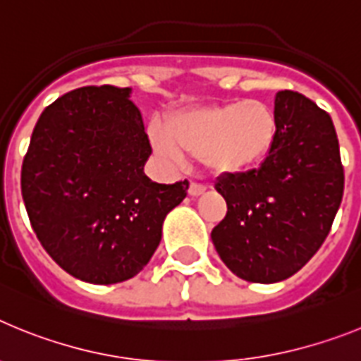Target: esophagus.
<instances>
[{"label": "esophagus", "instance_id": "1", "mask_svg": "<svg viewBox=\"0 0 361 361\" xmlns=\"http://www.w3.org/2000/svg\"><path fill=\"white\" fill-rule=\"evenodd\" d=\"M188 191H190V195H193V197L202 195L204 191H206V184H202V183H193V180H191L190 188H188Z\"/></svg>", "mask_w": 361, "mask_h": 361}]
</instances>
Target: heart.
<instances>
[{"instance_id": "obj_1", "label": "heart", "mask_w": 361, "mask_h": 361, "mask_svg": "<svg viewBox=\"0 0 361 361\" xmlns=\"http://www.w3.org/2000/svg\"><path fill=\"white\" fill-rule=\"evenodd\" d=\"M276 135V117L264 101L209 104L177 111L166 128L152 123L149 137L159 153L180 161L184 153L200 157L215 173H240L269 155Z\"/></svg>"}]
</instances>
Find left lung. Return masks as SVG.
Returning <instances> with one entry per match:
<instances>
[{
  "instance_id": "obj_1",
  "label": "left lung",
  "mask_w": 361,
  "mask_h": 361,
  "mask_svg": "<svg viewBox=\"0 0 361 361\" xmlns=\"http://www.w3.org/2000/svg\"><path fill=\"white\" fill-rule=\"evenodd\" d=\"M276 135L258 168L222 175L215 190L228 204L212 240L242 280L289 279L320 250L343 197V166L329 114L305 95L275 99Z\"/></svg>"
}]
</instances>
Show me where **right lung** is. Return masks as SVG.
Wrapping results in <instances>:
<instances>
[{"instance_id": "add662e5", "label": "right lung", "mask_w": 361, "mask_h": 361, "mask_svg": "<svg viewBox=\"0 0 361 361\" xmlns=\"http://www.w3.org/2000/svg\"><path fill=\"white\" fill-rule=\"evenodd\" d=\"M152 146L130 88L82 86L44 108L21 168L34 233L54 262L90 283L135 276L157 250L188 180L145 175Z\"/></svg>"}]
</instances>
